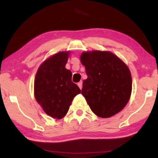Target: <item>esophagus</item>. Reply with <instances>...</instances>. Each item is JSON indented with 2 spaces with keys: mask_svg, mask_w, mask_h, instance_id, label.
Returning <instances> with one entry per match:
<instances>
[{
  "mask_svg": "<svg viewBox=\"0 0 158 158\" xmlns=\"http://www.w3.org/2000/svg\"><path fill=\"white\" fill-rule=\"evenodd\" d=\"M78 86L79 87V88H80V89H81V88H82V81H79V82H78Z\"/></svg>",
  "mask_w": 158,
  "mask_h": 158,
  "instance_id": "esophagus-1",
  "label": "esophagus"
}]
</instances>
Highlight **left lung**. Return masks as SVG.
<instances>
[{
	"mask_svg": "<svg viewBox=\"0 0 158 158\" xmlns=\"http://www.w3.org/2000/svg\"><path fill=\"white\" fill-rule=\"evenodd\" d=\"M80 60L88 76L81 94L92 111L102 118L119 113L131 94V75L127 65L109 51L84 52Z\"/></svg>",
	"mask_w": 158,
	"mask_h": 158,
	"instance_id": "left-lung-1",
	"label": "left lung"
}]
</instances>
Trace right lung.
Here are the masks:
<instances>
[{"instance_id":"add662e5","label":"right lung","mask_w":158,"mask_h":158,"mask_svg":"<svg viewBox=\"0 0 158 158\" xmlns=\"http://www.w3.org/2000/svg\"><path fill=\"white\" fill-rule=\"evenodd\" d=\"M70 52H59L45 60L38 69L34 81L36 101L47 114L60 119L68 113L73 98L81 90L65 68Z\"/></svg>"}]
</instances>
